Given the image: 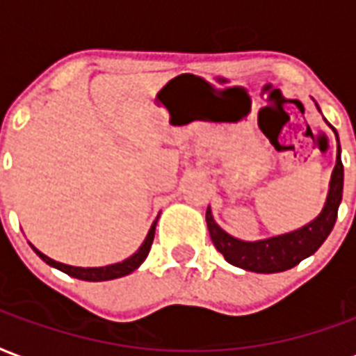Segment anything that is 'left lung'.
Masks as SVG:
<instances>
[{"label": "left lung", "instance_id": "8db88e82", "mask_svg": "<svg viewBox=\"0 0 356 356\" xmlns=\"http://www.w3.org/2000/svg\"><path fill=\"white\" fill-rule=\"evenodd\" d=\"M330 128L338 139L336 128L334 126ZM341 196H343V164H341V149H339L338 139L336 165H334L330 183H328L325 207L312 222H307L298 230L281 234V236L259 239V241H243V239L234 238L228 232L222 230L213 218L211 207H207V211H205L207 230H209V236H211V241L217 247V251L222 252L226 262H230L232 266H238L241 270L254 273L285 272V270H291L300 264L307 257H312L313 252L325 243V239L328 238V234L332 232L334 225H336Z\"/></svg>", "mask_w": 356, "mask_h": 356}]
</instances>
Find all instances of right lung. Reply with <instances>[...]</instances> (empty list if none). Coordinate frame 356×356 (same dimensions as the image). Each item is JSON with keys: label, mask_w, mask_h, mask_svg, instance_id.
Listing matches in <instances>:
<instances>
[{"label": "right lung", "mask_w": 356, "mask_h": 356, "mask_svg": "<svg viewBox=\"0 0 356 356\" xmlns=\"http://www.w3.org/2000/svg\"><path fill=\"white\" fill-rule=\"evenodd\" d=\"M156 222H158V217L156 220L152 222L151 230L147 234V238L145 241L141 243L138 251L134 252L131 257H128L126 260L122 262H117V264H109V266H99V268H79V266H70V264H64V262H56V260L49 259L47 254L39 251L38 247H33L31 245V249L35 251L39 259L47 262L49 266L52 268H56L60 272L67 273L71 277L75 279H83V281H109V279H117V277H124L128 273H131L134 270H138L139 266L143 264L145 259H147V254L151 251V245H152V239H154V230H156Z\"/></svg>", "instance_id": "add662e5"}]
</instances>
